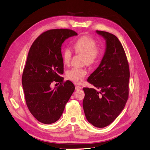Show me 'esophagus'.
I'll return each instance as SVG.
<instances>
[{"mask_svg": "<svg viewBox=\"0 0 150 150\" xmlns=\"http://www.w3.org/2000/svg\"><path fill=\"white\" fill-rule=\"evenodd\" d=\"M82 89V88L81 86H75V89L76 90H80V89Z\"/></svg>", "mask_w": 150, "mask_h": 150, "instance_id": "1", "label": "esophagus"}]
</instances>
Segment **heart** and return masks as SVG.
Wrapping results in <instances>:
<instances>
[{"mask_svg":"<svg viewBox=\"0 0 150 150\" xmlns=\"http://www.w3.org/2000/svg\"><path fill=\"white\" fill-rule=\"evenodd\" d=\"M96 41L93 38L83 36L76 40L73 47L75 51L79 54L84 55L85 62L88 64L95 63L98 61L102 54V48L96 47ZM71 51L69 48H66L62 52V60L65 64H68L71 61ZM87 74L84 69L74 68L67 71V77L70 81L75 83H81Z\"/></svg>","mask_w":150,"mask_h":150,"instance_id":"1","label":"heart"}]
</instances>
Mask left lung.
<instances>
[{
  "instance_id": "left-lung-1",
  "label": "left lung",
  "mask_w": 150,
  "mask_h": 150,
  "mask_svg": "<svg viewBox=\"0 0 150 150\" xmlns=\"http://www.w3.org/2000/svg\"><path fill=\"white\" fill-rule=\"evenodd\" d=\"M105 40V51L98 67L88 82L96 88H83V108L89 123L103 128L123 110L128 97L129 66L122 45L114 34L96 30Z\"/></svg>"
}]
</instances>
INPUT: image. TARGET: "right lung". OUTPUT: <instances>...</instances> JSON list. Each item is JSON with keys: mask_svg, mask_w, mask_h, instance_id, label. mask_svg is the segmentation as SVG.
<instances>
[{"mask_svg": "<svg viewBox=\"0 0 150 150\" xmlns=\"http://www.w3.org/2000/svg\"><path fill=\"white\" fill-rule=\"evenodd\" d=\"M77 33L70 29H52L34 41L27 55L22 75V86L28 109L40 122L57 121L75 90L71 82H62L63 60L61 47L64 41ZM53 81L60 82L56 90L50 88Z\"/></svg>", "mask_w": 150, "mask_h": 150, "instance_id": "obj_1", "label": "right lung"}]
</instances>
